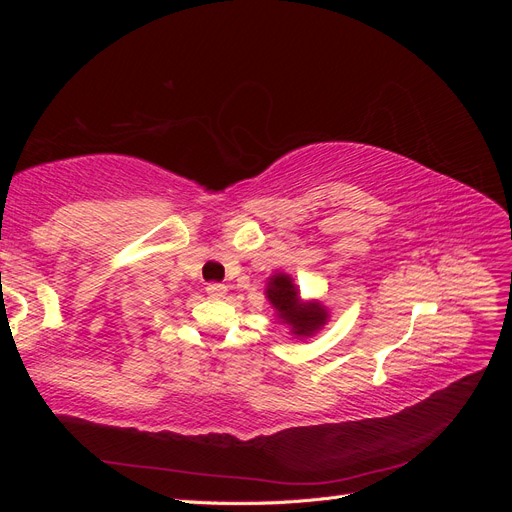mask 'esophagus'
<instances>
[{
  "instance_id": "obj_1",
  "label": "esophagus",
  "mask_w": 512,
  "mask_h": 512,
  "mask_svg": "<svg viewBox=\"0 0 512 512\" xmlns=\"http://www.w3.org/2000/svg\"><path fill=\"white\" fill-rule=\"evenodd\" d=\"M207 294H209V297L211 299H224L226 297V286L224 284H207Z\"/></svg>"
}]
</instances>
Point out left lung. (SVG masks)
Segmentation results:
<instances>
[{
  "instance_id": "1",
  "label": "left lung",
  "mask_w": 512,
  "mask_h": 512,
  "mask_svg": "<svg viewBox=\"0 0 512 512\" xmlns=\"http://www.w3.org/2000/svg\"><path fill=\"white\" fill-rule=\"evenodd\" d=\"M267 299L275 307L280 322L288 324L290 333L309 337L318 333L329 320V312L320 301H301L299 288L288 273H275L267 282Z\"/></svg>"
}]
</instances>
